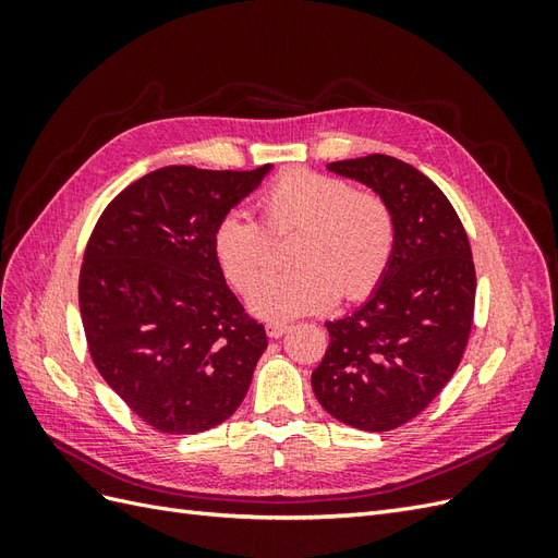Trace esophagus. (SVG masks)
<instances>
[{
    "instance_id": "1",
    "label": "esophagus",
    "mask_w": 558,
    "mask_h": 558,
    "mask_svg": "<svg viewBox=\"0 0 558 558\" xmlns=\"http://www.w3.org/2000/svg\"><path fill=\"white\" fill-rule=\"evenodd\" d=\"M289 328L291 326L281 324V320H267V324H265V332H267V337H272V340H277V337L289 332Z\"/></svg>"
}]
</instances>
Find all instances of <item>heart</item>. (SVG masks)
I'll list each match as a JSON object with an SVG mask.
<instances>
[{
  "label": "heart",
  "mask_w": 558,
  "mask_h": 558,
  "mask_svg": "<svg viewBox=\"0 0 558 558\" xmlns=\"http://www.w3.org/2000/svg\"><path fill=\"white\" fill-rule=\"evenodd\" d=\"M265 221L275 232L300 228L293 272H275L267 230L244 209L226 211L214 228V256L248 310L263 318L324 312L340 300H361L381 281L396 246V223L386 202L351 191L337 177L310 170L283 172L263 195ZM262 281L258 282L257 279Z\"/></svg>",
  "instance_id": "heart-1"
}]
</instances>
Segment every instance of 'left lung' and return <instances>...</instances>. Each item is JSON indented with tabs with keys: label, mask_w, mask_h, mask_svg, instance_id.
<instances>
[{
	"label": "left lung",
	"mask_w": 558,
	"mask_h": 558,
	"mask_svg": "<svg viewBox=\"0 0 558 558\" xmlns=\"http://www.w3.org/2000/svg\"><path fill=\"white\" fill-rule=\"evenodd\" d=\"M326 170L386 202L396 246L363 305L326 320L330 344L312 388L342 424L393 430L426 410L461 363L477 286L470 242L445 193L412 165L375 154Z\"/></svg>",
	"instance_id": "left-lung-1"
}]
</instances>
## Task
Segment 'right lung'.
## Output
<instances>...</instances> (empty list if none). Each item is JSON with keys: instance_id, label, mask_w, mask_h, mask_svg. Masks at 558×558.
I'll use <instances>...</instances> for the list:
<instances>
[{"instance_id": "obj_1", "label": "right lung", "mask_w": 558, "mask_h": 558, "mask_svg": "<svg viewBox=\"0 0 558 558\" xmlns=\"http://www.w3.org/2000/svg\"><path fill=\"white\" fill-rule=\"evenodd\" d=\"M272 172L172 165L118 193L83 253L78 310L95 367L167 435L223 424L267 349L214 256V228Z\"/></svg>"}]
</instances>
